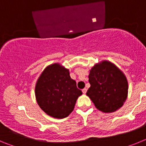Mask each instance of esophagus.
<instances>
[{"mask_svg":"<svg viewBox=\"0 0 146 146\" xmlns=\"http://www.w3.org/2000/svg\"><path fill=\"white\" fill-rule=\"evenodd\" d=\"M82 93H83V94H86V92H87V89L86 88H83L82 90Z\"/></svg>","mask_w":146,"mask_h":146,"instance_id":"34e87169","label":"esophagus"}]
</instances>
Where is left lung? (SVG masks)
Listing matches in <instances>:
<instances>
[{
  "label": "left lung",
  "instance_id": "obj_1",
  "mask_svg": "<svg viewBox=\"0 0 146 146\" xmlns=\"http://www.w3.org/2000/svg\"><path fill=\"white\" fill-rule=\"evenodd\" d=\"M91 87L86 95L96 109L103 113H113L123 105L128 95V81L123 72L114 64L102 60L90 70Z\"/></svg>",
  "mask_w": 146,
  "mask_h": 146
}]
</instances>
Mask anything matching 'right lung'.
Here are the masks:
<instances>
[{
  "label": "right lung",
  "mask_w": 146,
  "mask_h": 146,
  "mask_svg": "<svg viewBox=\"0 0 146 146\" xmlns=\"http://www.w3.org/2000/svg\"><path fill=\"white\" fill-rule=\"evenodd\" d=\"M82 91L69 75V70L58 63L47 66L35 86V96L40 108L55 118H64L73 111Z\"/></svg>",
  "instance_id": "add662e5"
}]
</instances>
